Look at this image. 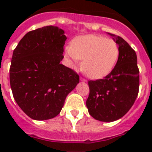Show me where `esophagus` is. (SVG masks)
Here are the masks:
<instances>
[{
  "label": "esophagus",
  "instance_id": "esophagus-1",
  "mask_svg": "<svg viewBox=\"0 0 152 152\" xmlns=\"http://www.w3.org/2000/svg\"><path fill=\"white\" fill-rule=\"evenodd\" d=\"M80 81H82V82H86L85 79L82 78V77H80Z\"/></svg>",
  "mask_w": 152,
  "mask_h": 152
}]
</instances>
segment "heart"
<instances>
[{"instance_id": "1", "label": "heart", "mask_w": 152, "mask_h": 152, "mask_svg": "<svg viewBox=\"0 0 152 152\" xmlns=\"http://www.w3.org/2000/svg\"><path fill=\"white\" fill-rule=\"evenodd\" d=\"M69 64L73 69L80 66L90 78L98 80L106 76L113 70L119 56L118 44L95 34L78 37L65 48Z\"/></svg>"}]
</instances>
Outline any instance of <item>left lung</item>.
Returning <instances> with one entry per match:
<instances>
[{"label": "left lung", "mask_w": 152, "mask_h": 152, "mask_svg": "<svg viewBox=\"0 0 152 152\" xmlns=\"http://www.w3.org/2000/svg\"><path fill=\"white\" fill-rule=\"evenodd\" d=\"M113 37L119 48L114 69L103 79L89 80L86 105L91 117L104 122L122 118L132 107L139 92V69L136 52L122 38Z\"/></svg>", "instance_id": "left-lung-1"}]
</instances>
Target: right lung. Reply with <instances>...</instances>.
<instances>
[{
  "mask_svg": "<svg viewBox=\"0 0 152 152\" xmlns=\"http://www.w3.org/2000/svg\"><path fill=\"white\" fill-rule=\"evenodd\" d=\"M66 39L63 30L46 26L27 33L13 51L9 72L13 97L34 120L58 115L80 82L78 74L60 63Z\"/></svg>",
  "mask_w": 152,
  "mask_h": 152,
  "instance_id": "1",
  "label": "right lung"
}]
</instances>
